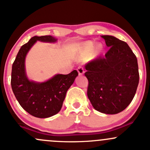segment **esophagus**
Here are the masks:
<instances>
[{
    "label": "esophagus",
    "mask_w": 150,
    "mask_h": 150,
    "mask_svg": "<svg viewBox=\"0 0 150 150\" xmlns=\"http://www.w3.org/2000/svg\"><path fill=\"white\" fill-rule=\"evenodd\" d=\"M77 70H78V74H79V75H83V74L85 73V70H84L83 67H81V66L78 67V69H77Z\"/></svg>",
    "instance_id": "1"
}]
</instances>
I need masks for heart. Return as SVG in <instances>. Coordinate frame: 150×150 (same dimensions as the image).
<instances>
[{"mask_svg":"<svg viewBox=\"0 0 150 150\" xmlns=\"http://www.w3.org/2000/svg\"><path fill=\"white\" fill-rule=\"evenodd\" d=\"M94 46H95V45H94L93 42H91V41L85 42L82 46V52H83V54L90 53L93 50ZM102 50H103V47H102L101 45H99L96 47V49H95V53L99 54L102 51Z\"/></svg>","mask_w":150,"mask_h":150,"instance_id":"heart-1","label":"heart"}]
</instances>
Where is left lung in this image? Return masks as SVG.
Masks as SVG:
<instances>
[{"instance_id":"8db88e82","label":"left lung","mask_w":150,"mask_h":150,"mask_svg":"<svg viewBox=\"0 0 150 150\" xmlns=\"http://www.w3.org/2000/svg\"><path fill=\"white\" fill-rule=\"evenodd\" d=\"M110 47L105 56L85 65L88 97L95 110L115 115L123 111L135 95L139 84L137 59L127 42L102 35Z\"/></svg>"}]
</instances>
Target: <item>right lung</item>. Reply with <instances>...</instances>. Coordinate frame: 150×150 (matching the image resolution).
<instances>
[{"label": "right lung", "instance_id": "add662e5", "mask_svg": "<svg viewBox=\"0 0 150 150\" xmlns=\"http://www.w3.org/2000/svg\"><path fill=\"white\" fill-rule=\"evenodd\" d=\"M38 40L55 42L51 35L34 36L21 46L13 64L11 87L19 104L30 115L38 118H47L61 110L66 93L78 75L77 70L67 75L57 74L42 83L31 81L25 72V60L27 53Z\"/></svg>", "mask_w": 150, "mask_h": 150}]
</instances>
